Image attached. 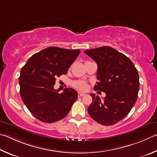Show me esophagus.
Instances as JSON below:
<instances>
[{"instance_id":"34e87169","label":"esophagus","mask_w":157,"mask_h":157,"mask_svg":"<svg viewBox=\"0 0 157 157\" xmlns=\"http://www.w3.org/2000/svg\"><path fill=\"white\" fill-rule=\"evenodd\" d=\"M85 95L84 93H81V92H79L78 93V96L79 97H82V96H84Z\"/></svg>"}]
</instances>
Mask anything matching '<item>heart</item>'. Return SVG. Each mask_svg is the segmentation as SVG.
<instances>
[{"instance_id":"b5f03b06","label":"heart","mask_w":157,"mask_h":157,"mask_svg":"<svg viewBox=\"0 0 157 157\" xmlns=\"http://www.w3.org/2000/svg\"><path fill=\"white\" fill-rule=\"evenodd\" d=\"M72 85L74 88L78 90H85L87 88V84L85 82L82 80H77L72 82Z\"/></svg>"}]
</instances>
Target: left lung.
<instances>
[{
  "mask_svg": "<svg viewBox=\"0 0 157 157\" xmlns=\"http://www.w3.org/2000/svg\"><path fill=\"white\" fill-rule=\"evenodd\" d=\"M98 64L95 90L106 93L103 100L91 93L93 101L88 108L91 118L104 126H111L126 117L136 103L139 77L132 62L110 47L84 51Z\"/></svg>",
  "mask_w": 157,
  "mask_h": 157,
  "instance_id": "obj_1",
  "label": "left lung"
}]
</instances>
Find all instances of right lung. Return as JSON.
<instances>
[{"mask_svg":"<svg viewBox=\"0 0 157 157\" xmlns=\"http://www.w3.org/2000/svg\"><path fill=\"white\" fill-rule=\"evenodd\" d=\"M80 53L79 49L49 47L36 53L22 68L20 93L25 106L38 120L53 123L63 119L78 99V92L65 88L54 89L56 78L67 74Z\"/></svg>","mask_w":157,"mask_h":157,"instance_id":"obj_1","label":"right lung"}]
</instances>
